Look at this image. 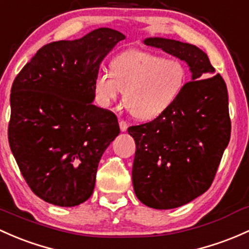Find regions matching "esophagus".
I'll use <instances>...</instances> for the list:
<instances>
[{
  "instance_id": "1",
  "label": "esophagus",
  "mask_w": 249,
  "mask_h": 249,
  "mask_svg": "<svg viewBox=\"0 0 249 249\" xmlns=\"http://www.w3.org/2000/svg\"><path fill=\"white\" fill-rule=\"evenodd\" d=\"M119 124H120V129H121V132H125V130H127L128 124L124 121V120H120Z\"/></svg>"
}]
</instances>
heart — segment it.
Wrapping results in <instances>:
<instances>
[{
	"mask_svg": "<svg viewBox=\"0 0 249 249\" xmlns=\"http://www.w3.org/2000/svg\"><path fill=\"white\" fill-rule=\"evenodd\" d=\"M186 83L185 66L179 60L129 50L116 55L110 71H100L93 81L96 100L109 107L124 90L125 107L139 120H153L167 110Z\"/></svg>",
	"mask_w": 249,
	"mask_h": 249,
	"instance_id": "heart-1",
	"label": "heart"
}]
</instances>
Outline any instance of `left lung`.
Wrapping results in <instances>:
<instances>
[{
    "label": "left lung",
    "mask_w": 249,
    "mask_h": 249,
    "mask_svg": "<svg viewBox=\"0 0 249 249\" xmlns=\"http://www.w3.org/2000/svg\"><path fill=\"white\" fill-rule=\"evenodd\" d=\"M158 47L188 63L192 76L165 113L132 125L135 141L133 186L140 202L154 209H173L210 188L231 139L227 85L213 74L207 53L172 39L148 38Z\"/></svg>",
    "instance_id": "obj_1"
}]
</instances>
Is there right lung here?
<instances>
[{
  "label": "right lung",
  "instance_id": "right-lung-1",
  "mask_svg": "<svg viewBox=\"0 0 249 249\" xmlns=\"http://www.w3.org/2000/svg\"><path fill=\"white\" fill-rule=\"evenodd\" d=\"M124 38L98 28L51 42L14 79L8 140L26 183L45 202L74 207L92 195L101 157L120 134L116 115L92 104L93 81Z\"/></svg>",
  "mask_w": 249,
  "mask_h": 249
}]
</instances>
